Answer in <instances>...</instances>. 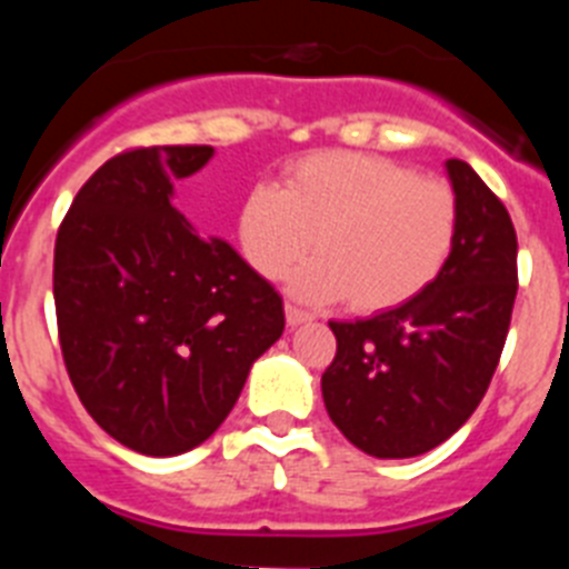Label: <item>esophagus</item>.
<instances>
[{
	"instance_id": "1",
	"label": "esophagus",
	"mask_w": 569,
	"mask_h": 569,
	"mask_svg": "<svg viewBox=\"0 0 569 569\" xmlns=\"http://www.w3.org/2000/svg\"><path fill=\"white\" fill-rule=\"evenodd\" d=\"M284 316H288L290 328H299V325H308V321H313V313L296 308V305H288V308H284Z\"/></svg>"
}]
</instances>
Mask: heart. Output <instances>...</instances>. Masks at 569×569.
Masks as SVG:
<instances>
[{
  "mask_svg": "<svg viewBox=\"0 0 569 569\" xmlns=\"http://www.w3.org/2000/svg\"><path fill=\"white\" fill-rule=\"evenodd\" d=\"M459 236V196L445 179L373 153L319 150L253 184L236 210V241L264 279L288 273L296 299L350 296L361 313L399 308L439 279Z\"/></svg>",
  "mask_w": 569,
  "mask_h": 569,
  "instance_id": "heart-1",
  "label": "heart"
}]
</instances>
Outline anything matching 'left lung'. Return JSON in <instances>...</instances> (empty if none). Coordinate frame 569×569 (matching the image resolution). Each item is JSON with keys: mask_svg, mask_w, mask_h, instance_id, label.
Returning <instances> with one entry per match:
<instances>
[{"mask_svg": "<svg viewBox=\"0 0 569 569\" xmlns=\"http://www.w3.org/2000/svg\"><path fill=\"white\" fill-rule=\"evenodd\" d=\"M459 236L439 279L370 319L330 321L336 359L321 396L345 439L376 459H413L447 441L485 399L519 290V241L501 199L447 159Z\"/></svg>", "mask_w": 569, "mask_h": 569, "instance_id": "8db88e82", "label": "left lung"}]
</instances>
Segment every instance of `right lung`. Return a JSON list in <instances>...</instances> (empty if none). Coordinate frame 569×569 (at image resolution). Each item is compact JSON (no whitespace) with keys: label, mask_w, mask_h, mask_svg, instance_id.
<instances>
[{"label":"right lung","mask_w":569,"mask_h":569,"mask_svg":"<svg viewBox=\"0 0 569 569\" xmlns=\"http://www.w3.org/2000/svg\"><path fill=\"white\" fill-rule=\"evenodd\" d=\"M210 156V144L113 156L57 233L53 301L73 390L104 433L142 456L208 441L284 330L273 284L173 208L176 179Z\"/></svg>","instance_id":"right-lung-1"}]
</instances>
